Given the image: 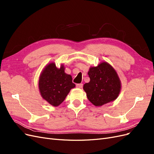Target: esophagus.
Returning <instances> with one entry per match:
<instances>
[{
  "label": "esophagus",
  "instance_id": "obj_1",
  "mask_svg": "<svg viewBox=\"0 0 154 154\" xmlns=\"http://www.w3.org/2000/svg\"><path fill=\"white\" fill-rule=\"evenodd\" d=\"M76 87L81 88L83 87V84H82V83H78V84H76Z\"/></svg>",
  "mask_w": 154,
  "mask_h": 154
}]
</instances>
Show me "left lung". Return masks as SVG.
I'll list each match as a JSON object with an SVG mask.
<instances>
[{"label": "left lung", "mask_w": 154, "mask_h": 154, "mask_svg": "<svg viewBox=\"0 0 154 154\" xmlns=\"http://www.w3.org/2000/svg\"><path fill=\"white\" fill-rule=\"evenodd\" d=\"M90 82L83 85L88 100L96 106L114 101L118 97L122 83L117 72L110 64L103 62L88 71Z\"/></svg>", "instance_id": "8db88e82"}]
</instances>
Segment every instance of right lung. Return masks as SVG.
<instances>
[{"instance_id":"right-lung-1","label":"right lung","mask_w":154,"mask_h":154,"mask_svg":"<svg viewBox=\"0 0 154 154\" xmlns=\"http://www.w3.org/2000/svg\"><path fill=\"white\" fill-rule=\"evenodd\" d=\"M71 75L65 72L61 64L57 68L54 62L46 65L38 80V88L42 98L53 106H58L66 99L72 88L75 87Z\"/></svg>"}]
</instances>
